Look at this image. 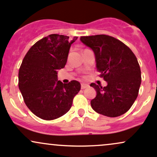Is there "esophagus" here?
Masks as SVG:
<instances>
[{"instance_id": "1", "label": "esophagus", "mask_w": 157, "mask_h": 157, "mask_svg": "<svg viewBox=\"0 0 157 157\" xmlns=\"http://www.w3.org/2000/svg\"><path fill=\"white\" fill-rule=\"evenodd\" d=\"M89 87V85L86 83H81V89H85L86 88Z\"/></svg>"}]
</instances>
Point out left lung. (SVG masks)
<instances>
[{
	"mask_svg": "<svg viewBox=\"0 0 157 157\" xmlns=\"http://www.w3.org/2000/svg\"><path fill=\"white\" fill-rule=\"evenodd\" d=\"M80 40L93 50L97 71L108 83L105 87L90 85L97 91L91 101V108L109 117L124 114L136 100L141 84L136 56L125 44L111 36H84Z\"/></svg>",
	"mask_w": 157,
	"mask_h": 157,
	"instance_id": "1",
	"label": "left lung"
}]
</instances>
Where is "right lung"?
I'll use <instances>...</instances> for the list:
<instances>
[{
    "label": "right lung",
    "instance_id": "1",
    "mask_svg": "<svg viewBox=\"0 0 157 157\" xmlns=\"http://www.w3.org/2000/svg\"><path fill=\"white\" fill-rule=\"evenodd\" d=\"M72 39L52 34L30 48L18 73V86L25 103L34 114L45 120L59 118L69 111L80 83L71 80L63 83L57 71L65 67Z\"/></svg>",
    "mask_w": 157,
    "mask_h": 157
}]
</instances>
